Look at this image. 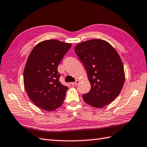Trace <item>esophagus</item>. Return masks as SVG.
Returning a JSON list of instances; mask_svg holds the SVG:
<instances>
[{"label": "esophagus", "instance_id": "34e87169", "mask_svg": "<svg viewBox=\"0 0 147 147\" xmlns=\"http://www.w3.org/2000/svg\"><path fill=\"white\" fill-rule=\"evenodd\" d=\"M80 80H76L75 82H73V83H71V85H73V86H76V85H78V84L80 83Z\"/></svg>", "mask_w": 147, "mask_h": 147}]
</instances>
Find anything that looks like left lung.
I'll return each mask as SVG.
<instances>
[{
  "instance_id": "left-lung-1",
  "label": "left lung",
  "mask_w": 147,
  "mask_h": 147,
  "mask_svg": "<svg viewBox=\"0 0 147 147\" xmlns=\"http://www.w3.org/2000/svg\"><path fill=\"white\" fill-rule=\"evenodd\" d=\"M74 51L88 74L91 89L83 95L86 104L102 108L119 95L125 73L119 55L110 43L92 39L77 44Z\"/></svg>"
}]
</instances>
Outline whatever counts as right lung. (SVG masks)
Masks as SVG:
<instances>
[{
    "instance_id": "obj_1",
    "label": "right lung",
    "mask_w": 147,
    "mask_h": 147,
    "mask_svg": "<svg viewBox=\"0 0 147 147\" xmlns=\"http://www.w3.org/2000/svg\"><path fill=\"white\" fill-rule=\"evenodd\" d=\"M71 43L57 40L38 43L28 57L23 73L24 86L34 104L43 110L53 111L64 102L68 87L59 82L57 67Z\"/></svg>"
}]
</instances>
